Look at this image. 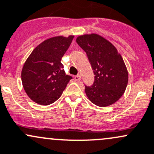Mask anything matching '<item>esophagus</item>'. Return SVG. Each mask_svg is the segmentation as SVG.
Returning a JSON list of instances; mask_svg holds the SVG:
<instances>
[{"instance_id": "34e87169", "label": "esophagus", "mask_w": 154, "mask_h": 154, "mask_svg": "<svg viewBox=\"0 0 154 154\" xmlns=\"http://www.w3.org/2000/svg\"><path fill=\"white\" fill-rule=\"evenodd\" d=\"M80 79H81V77H80V74H77V75H76L75 77H74V80H80Z\"/></svg>"}]
</instances>
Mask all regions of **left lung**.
<instances>
[{
  "label": "left lung",
  "mask_w": 154,
  "mask_h": 154,
  "mask_svg": "<svg viewBox=\"0 0 154 154\" xmlns=\"http://www.w3.org/2000/svg\"><path fill=\"white\" fill-rule=\"evenodd\" d=\"M76 41L86 53L95 75L93 85H85L88 98L100 107L115 103L125 93L128 82L121 54L111 42L97 34L80 35Z\"/></svg>",
  "instance_id": "1"
}]
</instances>
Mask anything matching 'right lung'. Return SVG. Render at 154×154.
<instances>
[{
    "label": "right lung",
    "instance_id": "add662e5",
    "mask_svg": "<svg viewBox=\"0 0 154 154\" xmlns=\"http://www.w3.org/2000/svg\"><path fill=\"white\" fill-rule=\"evenodd\" d=\"M74 36H57L42 42L27 58L21 72L26 93L35 103L48 106L57 100L72 77L66 75L61 59Z\"/></svg>",
    "mask_w": 154,
    "mask_h": 154
}]
</instances>
